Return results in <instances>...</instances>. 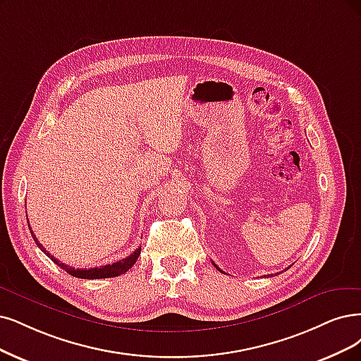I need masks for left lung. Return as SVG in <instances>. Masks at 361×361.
Listing matches in <instances>:
<instances>
[{
  "label": "left lung",
  "mask_w": 361,
  "mask_h": 361,
  "mask_svg": "<svg viewBox=\"0 0 361 361\" xmlns=\"http://www.w3.org/2000/svg\"><path fill=\"white\" fill-rule=\"evenodd\" d=\"M212 264H214V266H216V268H217V269H219V271H220V272H223V271H221V269H220V268H219V266H217V264H216V263H212Z\"/></svg>",
  "instance_id": "8db88e82"
}]
</instances>
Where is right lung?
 I'll use <instances>...</instances> for the list:
<instances>
[{
    "label": "right lung",
    "instance_id": "right-lung-1",
    "mask_svg": "<svg viewBox=\"0 0 361 361\" xmlns=\"http://www.w3.org/2000/svg\"><path fill=\"white\" fill-rule=\"evenodd\" d=\"M28 226H30V221H28ZM30 231H31V235L34 238L35 244L38 245V248L42 250L53 263H56L59 268H62L66 274H70V275H73L75 278H82V279H99V278H113V276L122 275V274L128 272L133 264H135V262L140 257V252H141V247H140V248H137L135 251H133L130 256H128V257H125L122 260H118V262H114L111 264H105V266H99V268H90V269H75V268H71V266H66L65 263H61L58 259L53 257L50 252L42 244L38 243V239L35 238V235H34L31 228H30Z\"/></svg>",
    "mask_w": 361,
    "mask_h": 361
}]
</instances>
